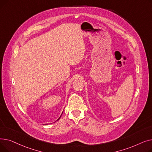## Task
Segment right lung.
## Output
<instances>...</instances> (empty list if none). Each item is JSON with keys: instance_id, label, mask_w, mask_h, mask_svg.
<instances>
[{"instance_id": "add662e5", "label": "right lung", "mask_w": 152, "mask_h": 152, "mask_svg": "<svg viewBox=\"0 0 152 152\" xmlns=\"http://www.w3.org/2000/svg\"><path fill=\"white\" fill-rule=\"evenodd\" d=\"M60 117H61V116H60ZM60 118H58V119H57V121H58V119H60Z\"/></svg>"}]
</instances>
